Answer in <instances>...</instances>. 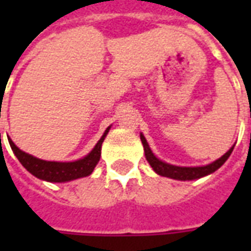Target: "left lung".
<instances>
[{"label":"left lung","instance_id":"8db88e82","mask_svg":"<svg viewBox=\"0 0 251 251\" xmlns=\"http://www.w3.org/2000/svg\"><path fill=\"white\" fill-rule=\"evenodd\" d=\"M141 137L142 145H144V151H145V157H147L148 163L151 164V167L153 168V171L156 172L160 176H164V177H171V179L175 180H195L200 179L203 176H207V175L215 172L216 169L221 168L223 164L226 163V160L230 157L232 149L234 147L230 148L221 158H218L214 163L208 164V165H204V167H176V165H171V164H167L158 160L153 152L151 151V148L148 145L145 137Z\"/></svg>","mask_w":251,"mask_h":251}]
</instances>
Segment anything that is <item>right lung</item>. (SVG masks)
Returning <instances> with one entry per match:
<instances>
[{"label":"right lung","instance_id":"1","mask_svg":"<svg viewBox=\"0 0 251 251\" xmlns=\"http://www.w3.org/2000/svg\"><path fill=\"white\" fill-rule=\"evenodd\" d=\"M110 126L104 130L103 136L100 137V140L97 142V145L94 147L91 152L88 153L86 157L71 161V163H57V161H46L40 158L33 157L28 153L23 152L21 149L14 145V142L8 138L9 144L12 151L16 154V157L19 158V161L23 164L28 172L36 176L37 179L51 181V183H64V181H71V180L86 177L95 168V165L98 164L100 158V148L103 142L104 137L109 133Z\"/></svg>","mask_w":251,"mask_h":251}]
</instances>
